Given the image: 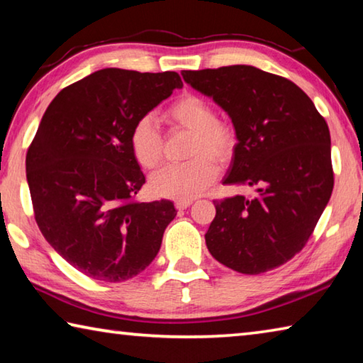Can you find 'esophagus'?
Returning a JSON list of instances; mask_svg holds the SVG:
<instances>
[{"instance_id":"1","label":"esophagus","mask_w":363,"mask_h":363,"mask_svg":"<svg viewBox=\"0 0 363 363\" xmlns=\"http://www.w3.org/2000/svg\"><path fill=\"white\" fill-rule=\"evenodd\" d=\"M192 203H194L192 199H190V200H177L174 206L177 208V210H186V208H189Z\"/></svg>"}]
</instances>
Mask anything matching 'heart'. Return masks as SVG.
Instances as JSON below:
<instances>
[{
	"mask_svg": "<svg viewBox=\"0 0 363 363\" xmlns=\"http://www.w3.org/2000/svg\"><path fill=\"white\" fill-rule=\"evenodd\" d=\"M171 126L192 131L189 162L168 164L152 176L150 190L157 196L173 200H190L203 194L218 176L219 163H227L237 149V133L227 123L218 121L216 110L203 97L184 94L164 112ZM133 157L144 169H155L163 158V140L157 123L143 116L130 133Z\"/></svg>",
	"mask_w": 363,
	"mask_h": 363,
	"instance_id": "obj_1",
	"label": "heart"
}]
</instances>
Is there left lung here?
<instances>
[{
    "mask_svg": "<svg viewBox=\"0 0 363 363\" xmlns=\"http://www.w3.org/2000/svg\"><path fill=\"white\" fill-rule=\"evenodd\" d=\"M181 73L232 118L238 143L224 184L257 189L255 199L214 200L208 250L240 274L281 266L306 247L333 192L327 121L299 86L256 67Z\"/></svg>",
    "mask_w": 363,
    "mask_h": 363,
    "instance_id": "left-lung-1",
    "label": "left lung"
}]
</instances>
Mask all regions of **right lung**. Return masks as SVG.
I'll use <instances>...</instances> for the list:
<instances>
[{
    "label": "right lung",
    "instance_id": "add662e5",
    "mask_svg": "<svg viewBox=\"0 0 363 363\" xmlns=\"http://www.w3.org/2000/svg\"><path fill=\"white\" fill-rule=\"evenodd\" d=\"M176 72L104 69L67 86L43 115L26 167L35 220L48 243L94 280L125 281L155 259L173 201L143 203L134 123L181 88Z\"/></svg>",
    "mask_w": 363,
    "mask_h": 363
}]
</instances>
